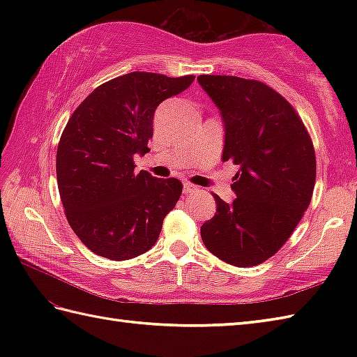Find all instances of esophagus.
<instances>
[{
  "mask_svg": "<svg viewBox=\"0 0 357 357\" xmlns=\"http://www.w3.org/2000/svg\"><path fill=\"white\" fill-rule=\"evenodd\" d=\"M183 190H184V193L192 195V193H195V192H198V187L190 184V183H184V188H183Z\"/></svg>",
  "mask_w": 357,
  "mask_h": 357,
  "instance_id": "34e87169",
  "label": "esophagus"
}]
</instances>
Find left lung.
I'll use <instances>...</instances> for the list:
<instances>
[{
	"label": "left lung",
	"instance_id": "8db88e82",
	"mask_svg": "<svg viewBox=\"0 0 357 357\" xmlns=\"http://www.w3.org/2000/svg\"><path fill=\"white\" fill-rule=\"evenodd\" d=\"M221 110L222 161L239 167L233 204L218 195L215 216L201 227L210 253L234 267H255L275 255L304 216L316 183L312 138L298 112L257 79L199 75Z\"/></svg>",
	"mask_w": 357,
	"mask_h": 357
}]
</instances>
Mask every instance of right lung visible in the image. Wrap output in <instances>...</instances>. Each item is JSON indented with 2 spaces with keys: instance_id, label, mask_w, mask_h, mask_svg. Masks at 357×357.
Segmentation results:
<instances>
[{
  "instance_id": "obj_1",
  "label": "right lung",
  "mask_w": 357,
  "mask_h": 357,
  "mask_svg": "<svg viewBox=\"0 0 357 357\" xmlns=\"http://www.w3.org/2000/svg\"><path fill=\"white\" fill-rule=\"evenodd\" d=\"M193 79L127 73L96 87L69 118L56 150L58 190L72 230L95 255L126 261L158 241L183 183L136 173L133 158L149 151L158 105Z\"/></svg>"
}]
</instances>
